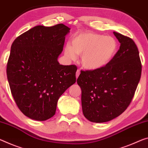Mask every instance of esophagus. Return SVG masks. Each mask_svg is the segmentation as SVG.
Wrapping results in <instances>:
<instances>
[{
	"label": "esophagus",
	"mask_w": 148,
	"mask_h": 148,
	"mask_svg": "<svg viewBox=\"0 0 148 148\" xmlns=\"http://www.w3.org/2000/svg\"><path fill=\"white\" fill-rule=\"evenodd\" d=\"M79 74H80V70H77V71H76V78H78Z\"/></svg>",
	"instance_id": "1"
}]
</instances>
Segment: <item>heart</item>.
I'll return each instance as SVG.
<instances>
[{
	"mask_svg": "<svg viewBox=\"0 0 148 148\" xmlns=\"http://www.w3.org/2000/svg\"><path fill=\"white\" fill-rule=\"evenodd\" d=\"M72 46L66 45L64 55L70 60H75L76 55H82L81 62L86 69L95 70L101 69L111 61L118 51V42L111 36L86 32L74 36Z\"/></svg>",
	"mask_w": 148,
	"mask_h": 148,
	"instance_id": "b5f03b06",
	"label": "heart"
}]
</instances>
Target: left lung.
Wrapping results in <instances>:
<instances>
[{"mask_svg":"<svg viewBox=\"0 0 148 148\" xmlns=\"http://www.w3.org/2000/svg\"><path fill=\"white\" fill-rule=\"evenodd\" d=\"M121 46L109 64L95 70H81L78 83L82 90L84 116L93 123L111 121L127 109L142 74V63L132 39L114 32Z\"/></svg>","mask_w":148,"mask_h":148,"instance_id":"left-lung-1","label":"left lung"}]
</instances>
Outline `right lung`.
<instances>
[{
	"label": "right lung",
	"mask_w": 148,
	"mask_h": 148,
	"mask_svg": "<svg viewBox=\"0 0 148 148\" xmlns=\"http://www.w3.org/2000/svg\"><path fill=\"white\" fill-rule=\"evenodd\" d=\"M70 29L63 23L37 25L12 44L6 66L11 93L25 116L43 121L55 114L57 101L76 82V65L57 61Z\"/></svg>",
	"instance_id": "1"
}]
</instances>
